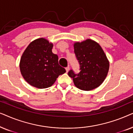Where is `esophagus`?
<instances>
[{"label": "esophagus", "instance_id": "obj_1", "mask_svg": "<svg viewBox=\"0 0 133 133\" xmlns=\"http://www.w3.org/2000/svg\"><path fill=\"white\" fill-rule=\"evenodd\" d=\"M65 69H66V72H68L69 70H70V66H69V65H68V66L66 67V68H65Z\"/></svg>", "mask_w": 133, "mask_h": 133}]
</instances>
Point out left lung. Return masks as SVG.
Segmentation results:
<instances>
[{"mask_svg":"<svg viewBox=\"0 0 133 133\" xmlns=\"http://www.w3.org/2000/svg\"><path fill=\"white\" fill-rule=\"evenodd\" d=\"M74 53L80 65V72L72 70L68 72L75 86L84 91H90L100 86L106 78L109 62L101 46L91 39L74 45Z\"/></svg>","mask_w":133,"mask_h":133,"instance_id":"left-lung-1","label":"left lung"}]
</instances>
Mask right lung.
<instances>
[{"mask_svg": "<svg viewBox=\"0 0 133 133\" xmlns=\"http://www.w3.org/2000/svg\"><path fill=\"white\" fill-rule=\"evenodd\" d=\"M52 46L47 40L40 38L30 43L22 56V75L29 84L36 88H48L59 75L66 72L59 65L57 55L52 53Z\"/></svg>", "mask_w": 133, "mask_h": 133, "instance_id": "add662e5", "label": "right lung"}]
</instances>
